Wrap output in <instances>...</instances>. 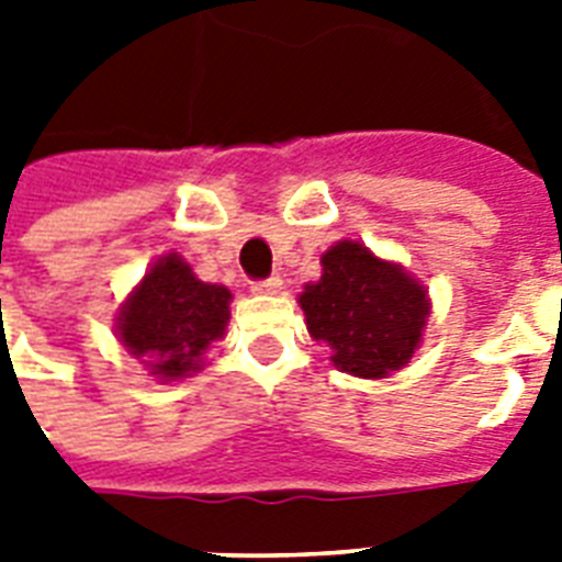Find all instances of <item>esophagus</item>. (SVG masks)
Wrapping results in <instances>:
<instances>
[{"label":"esophagus","mask_w":562,"mask_h":562,"mask_svg":"<svg viewBox=\"0 0 562 562\" xmlns=\"http://www.w3.org/2000/svg\"><path fill=\"white\" fill-rule=\"evenodd\" d=\"M250 289H254L256 294H277V291L282 289V280H280V277H268V280L254 282Z\"/></svg>","instance_id":"esophagus-1"}]
</instances>
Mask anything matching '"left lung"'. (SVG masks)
<instances>
[{
	"instance_id": "left-lung-1",
	"label": "left lung",
	"mask_w": 562,
	"mask_h": 562,
	"mask_svg": "<svg viewBox=\"0 0 562 562\" xmlns=\"http://www.w3.org/2000/svg\"><path fill=\"white\" fill-rule=\"evenodd\" d=\"M324 273L300 294L306 329L333 364L359 379L405 368L431 315L428 291L402 265L344 238L321 256Z\"/></svg>"
}]
</instances>
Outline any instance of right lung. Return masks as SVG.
<instances>
[{"label": "right lung", "instance_id": "add662e5", "mask_svg": "<svg viewBox=\"0 0 562 562\" xmlns=\"http://www.w3.org/2000/svg\"><path fill=\"white\" fill-rule=\"evenodd\" d=\"M229 300V289L198 280L189 262L166 254L119 308V341L162 382L183 379L201 370L203 352L224 338Z\"/></svg>", "mask_w": 562, "mask_h": 562}]
</instances>
